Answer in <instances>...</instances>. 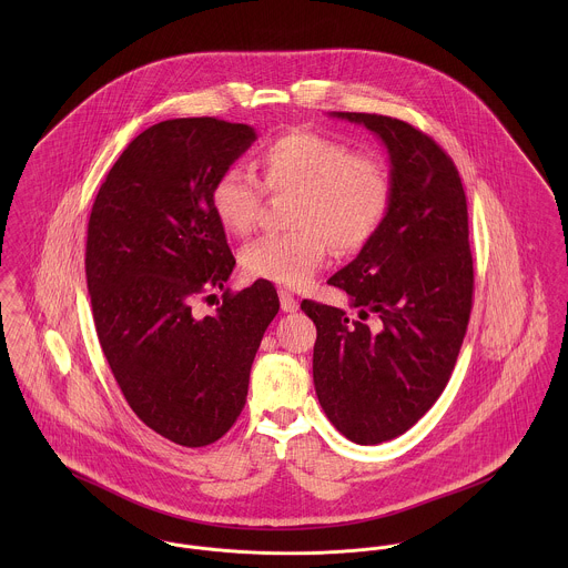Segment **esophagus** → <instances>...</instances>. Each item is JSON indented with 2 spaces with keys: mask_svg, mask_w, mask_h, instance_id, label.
Wrapping results in <instances>:
<instances>
[{
  "mask_svg": "<svg viewBox=\"0 0 568 568\" xmlns=\"http://www.w3.org/2000/svg\"><path fill=\"white\" fill-rule=\"evenodd\" d=\"M280 306H282V311H284V313H295V311L300 308V302L295 300V295H293V293H288V291H280Z\"/></svg>",
  "mask_w": 568,
  "mask_h": 568,
  "instance_id": "1",
  "label": "esophagus"
}]
</instances>
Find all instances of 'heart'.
I'll return each instance as SVG.
<instances>
[{"instance_id": "1", "label": "heart", "mask_w": 568, "mask_h": 568, "mask_svg": "<svg viewBox=\"0 0 568 568\" xmlns=\"http://www.w3.org/2000/svg\"><path fill=\"white\" fill-rule=\"evenodd\" d=\"M262 185L271 194H293L288 223L295 232L264 236L241 253L244 273L288 288L308 286L327 257L356 253L369 243L392 205L385 163L354 155L347 144L313 131H291L260 153ZM262 185L241 165L225 168L210 192L216 221L246 236L260 214Z\"/></svg>"}]
</instances>
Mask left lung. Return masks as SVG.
Here are the masks:
<instances>
[{
	"instance_id": "left-lung-1",
	"label": "left lung",
	"mask_w": 568,
	"mask_h": 568,
	"mask_svg": "<svg viewBox=\"0 0 568 568\" xmlns=\"http://www.w3.org/2000/svg\"><path fill=\"white\" fill-rule=\"evenodd\" d=\"M363 124L389 153L392 205L378 234L327 284L345 311L302 302L317 325L313 378L327 419L372 446L408 430L442 396L473 308L468 205L457 165L426 133L376 113H329Z\"/></svg>"
}]
</instances>
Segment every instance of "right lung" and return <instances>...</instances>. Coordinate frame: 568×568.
Returning a JSON list of instances; mask_svg holds the SVG:
<instances>
[{"label":"right lung","instance_id":"right-lung-1","mask_svg":"<svg viewBox=\"0 0 568 568\" xmlns=\"http://www.w3.org/2000/svg\"><path fill=\"white\" fill-rule=\"evenodd\" d=\"M216 118H176L140 133L93 201L84 273L109 367L135 415L165 439L201 448L239 419L275 286L230 293L236 257L216 221V176L255 142ZM224 291L216 316L193 302Z\"/></svg>","mask_w":568,"mask_h":568}]
</instances>
